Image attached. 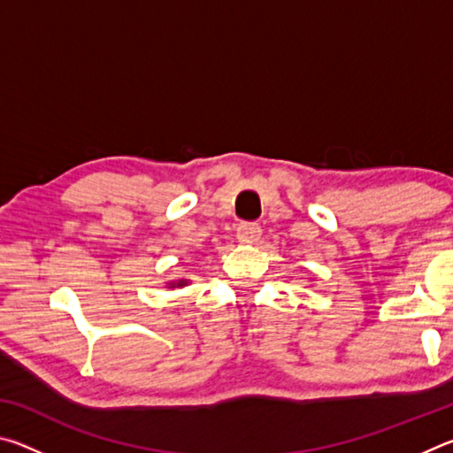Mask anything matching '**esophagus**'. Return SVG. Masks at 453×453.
Instances as JSON below:
<instances>
[{
    "label": "esophagus",
    "mask_w": 453,
    "mask_h": 453,
    "mask_svg": "<svg viewBox=\"0 0 453 453\" xmlns=\"http://www.w3.org/2000/svg\"><path fill=\"white\" fill-rule=\"evenodd\" d=\"M259 235H262V226L259 224H240L237 226V240L243 242V243H254L259 240Z\"/></svg>",
    "instance_id": "esophagus-1"
}]
</instances>
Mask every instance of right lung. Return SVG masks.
<instances>
[{
    "instance_id": "1",
    "label": "right lung",
    "mask_w": 453,
    "mask_h": 453,
    "mask_svg": "<svg viewBox=\"0 0 453 453\" xmlns=\"http://www.w3.org/2000/svg\"><path fill=\"white\" fill-rule=\"evenodd\" d=\"M186 283H188L186 280H180V281H172V283H170V288H175V286H178V288H181V286H186Z\"/></svg>"
}]
</instances>
